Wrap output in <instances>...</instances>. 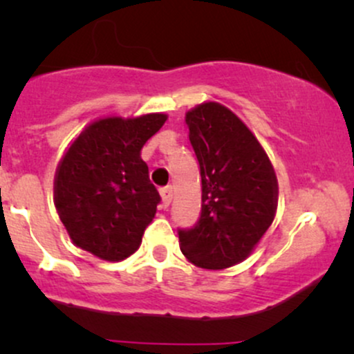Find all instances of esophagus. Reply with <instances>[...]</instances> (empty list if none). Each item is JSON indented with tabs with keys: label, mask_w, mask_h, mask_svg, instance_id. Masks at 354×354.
<instances>
[{
	"label": "esophagus",
	"mask_w": 354,
	"mask_h": 354,
	"mask_svg": "<svg viewBox=\"0 0 354 354\" xmlns=\"http://www.w3.org/2000/svg\"><path fill=\"white\" fill-rule=\"evenodd\" d=\"M160 193H161V200H163L166 206H168L173 200V186H165V188L160 189Z\"/></svg>",
	"instance_id": "esophagus-1"
}]
</instances>
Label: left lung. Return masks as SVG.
I'll return each mask as SVG.
<instances>
[{
  "instance_id": "left-lung-1",
  "label": "left lung",
  "mask_w": 354,
  "mask_h": 354,
  "mask_svg": "<svg viewBox=\"0 0 354 354\" xmlns=\"http://www.w3.org/2000/svg\"><path fill=\"white\" fill-rule=\"evenodd\" d=\"M200 163L201 216L180 230V248L194 266L225 270L253 253L273 223L278 180L270 158L250 128L214 101L185 118Z\"/></svg>"
}]
</instances>
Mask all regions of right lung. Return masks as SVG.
<instances>
[{
    "label": "right lung",
    "mask_w": 354,
    "mask_h": 354,
    "mask_svg": "<svg viewBox=\"0 0 354 354\" xmlns=\"http://www.w3.org/2000/svg\"><path fill=\"white\" fill-rule=\"evenodd\" d=\"M168 116H106L93 121L61 158L55 206L71 241L104 261H121L141 245L160 193L141 148Z\"/></svg>",
    "instance_id": "obj_1"
}]
</instances>
